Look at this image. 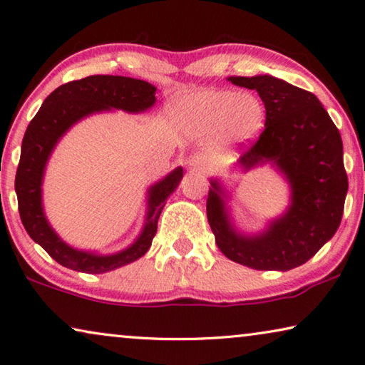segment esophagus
<instances>
[{"instance_id": "obj_1", "label": "esophagus", "mask_w": 365, "mask_h": 365, "mask_svg": "<svg viewBox=\"0 0 365 365\" xmlns=\"http://www.w3.org/2000/svg\"><path fill=\"white\" fill-rule=\"evenodd\" d=\"M185 163H187V167H189L190 170H194V171H205L206 168H208V157H206L205 154L197 153V154H192Z\"/></svg>"}]
</instances>
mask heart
<instances>
[{
    "instance_id": "obj_1",
    "label": "heart",
    "mask_w": 365,
    "mask_h": 365,
    "mask_svg": "<svg viewBox=\"0 0 365 365\" xmlns=\"http://www.w3.org/2000/svg\"><path fill=\"white\" fill-rule=\"evenodd\" d=\"M175 118L192 133L219 130L227 144H245L260 133L265 108L252 93L229 88H205L181 95L173 106Z\"/></svg>"
}]
</instances>
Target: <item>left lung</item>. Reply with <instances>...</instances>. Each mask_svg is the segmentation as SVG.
Segmentation results:
<instances>
[{
	"mask_svg": "<svg viewBox=\"0 0 365 365\" xmlns=\"http://www.w3.org/2000/svg\"><path fill=\"white\" fill-rule=\"evenodd\" d=\"M229 81L257 91L265 106L264 132L235 165L250 171L270 163L289 184L291 203L264 232L246 235L232 222L229 192L211 178L208 222L217 247L233 262L287 272L310 260L339 229L348 192L341 136L312 92L268 74Z\"/></svg>",
	"mask_w": 365,
	"mask_h": 365,
	"instance_id": "obj_1",
	"label": "left lung"
}]
</instances>
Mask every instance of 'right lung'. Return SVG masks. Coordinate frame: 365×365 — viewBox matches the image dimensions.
<instances>
[{
	"label": "right lung",
	"instance_id": "obj_1",
	"mask_svg": "<svg viewBox=\"0 0 365 365\" xmlns=\"http://www.w3.org/2000/svg\"><path fill=\"white\" fill-rule=\"evenodd\" d=\"M155 91L153 84L141 79L108 74L88 76L55 88L26 127L16 175L20 219L33 242L60 265L76 272L106 273L135 262L150 247L167 198L182 180V167L175 168L148 189V211L141 233L128 247L114 254L76 250L57 235L44 215L43 180L55 146L74 123L87 115L111 109L125 113L148 111L155 103Z\"/></svg>",
	"mask_w": 365,
	"mask_h": 365
}]
</instances>
